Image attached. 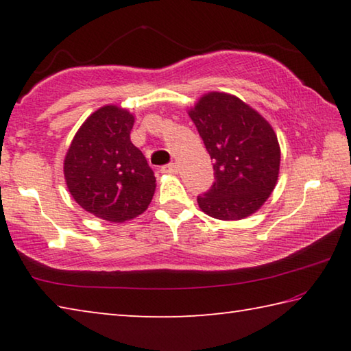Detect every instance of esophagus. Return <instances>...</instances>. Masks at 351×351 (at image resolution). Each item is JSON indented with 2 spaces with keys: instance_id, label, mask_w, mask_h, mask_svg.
<instances>
[{
  "instance_id": "1",
  "label": "esophagus",
  "mask_w": 351,
  "mask_h": 351,
  "mask_svg": "<svg viewBox=\"0 0 351 351\" xmlns=\"http://www.w3.org/2000/svg\"><path fill=\"white\" fill-rule=\"evenodd\" d=\"M161 171L162 173H170V175L178 173V165L176 162H170L167 165H164V167H161Z\"/></svg>"
}]
</instances>
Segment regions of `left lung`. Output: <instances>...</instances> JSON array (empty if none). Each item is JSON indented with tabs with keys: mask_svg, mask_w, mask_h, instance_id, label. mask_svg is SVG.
I'll return each instance as SVG.
<instances>
[{
	"mask_svg": "<svg viewBox=\"0 0 351 351\" xmlns=\"http://www.w3.org/2000/svg\"><path fill=\"white\" fill-rule=\"evenodd\" d=\"M189 116L213 159L215 182L198 197L199 209L217 219L257 212L274 190L280 147L266 119L239 97L207 93Z\"/></svg>",
	"mask_w": 351,
	"mask_h": 351,
	"instance_id": "left-lung-1",
	"label": "left lung"
}]
</instances>
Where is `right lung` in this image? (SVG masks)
I'll list each match as a JSON object with an SVG mask.
<instances>
[{
    "mask_svg": "<svg viewBox=\"0 0 351 351\" xmlns=\"http://www.w3.org/2000/svg\"><path fill=\"white\" fill-rule=\"evenodd\" d=\"M132 112L105 105L82 123L64 156L69 193L86 212L123 223L147 210L156 178L138 147L130 141Z\"/></svg>",
    "mask_w": 351,
    "mask_h": 351,
    "instance_id": "add662e5",
    "label": "right lung"
}]
</instances>
